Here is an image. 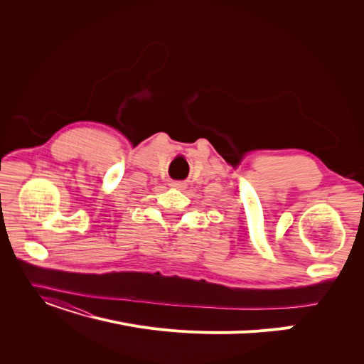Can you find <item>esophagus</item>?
I'll use <instances>...</instances> for the list:
<instances>
[{
  "label": "esophagus",
  "mask_w": 364,
  "mask_h": 364,
  "mask_svg": "<svg viewBox=\"0 0 364 364\" xmlns=\"http://www.w3.org/2000/svg\"><path fill=\"white\" fill-rule=\"evenodd\" d=\"M171 186L174 187V188H178V190H186V188H187L186 181H172Z\"/></svg>",
  "instance_id": "34e87169"
}]
</instances>
